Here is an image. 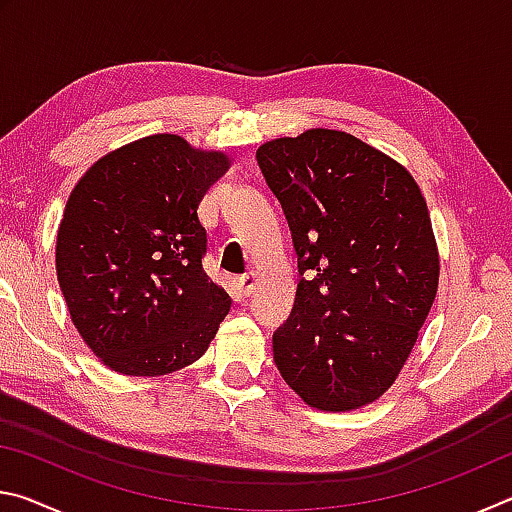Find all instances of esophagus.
I'll list each match as a JSON object with an SVG mask.
<instances>
[{
  "mask_svg": "<svg viewBox=\"0 0 512 512\" xmlns=\"http://www.w3.org/2000/svg\"><path fill=\"white\" fill-rule=\"evenodd\" d=\"M235 282H237V289H239L241 296H250V291L255 289L257 277H255V273H246V275L235 277Z\"/></svg>",
  "mask_w": 512,
  "mask_h": 512,
  "instance_id": "obj_1",
  "label": "esophagus"
}]
</instances>
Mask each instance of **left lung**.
Masks as SVG:
<instances>
[{
	"mask_svg": "<svg viewBox=\"0 0 512 512\" xmlns=\"http://www.w3.org/2000/svg\"><path fill=\"white\" fill-rule=\"evenodd\" d=\"M287 216L298 291L273 334L284 381L320 411L391 388L438 291L427 203L402 164L350 133L314 128L257 149Z\"/></svg>",
	"mask_w": 512,
	"mask_h": 512,
	"instance_id": "1",
	"label": "left lung"
}]
</instances>
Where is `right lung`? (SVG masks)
I'll list each match as a JSON object with an SVG mask.
<instances>
[{"instance_id": "add662e5", "label": "right lung", "mask_w": 512, "mask_h": 512, "mask_svg": "<svg viewBox=\"0 0 512 512\" xmlns=\"http://www.w3.org/2000/svg\"><path fill=\"white\" fill-rule=\"evenodd\" d=\"M230 167L178 135L108 153L69 194L56 273L69 316L121 375L155 377L194 363L228 316L230 298L203 271L198 203Z\"/></svg>"}]
</instances>
